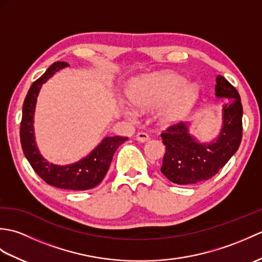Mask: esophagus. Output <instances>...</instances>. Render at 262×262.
Segmentation results:
<instances>
[{
	"label": "esophagus",
	"instance_id": "1",
	"mask_svg": "<svg viewBox=\"0 0 262 262\" xmlns=\"http://www.w3.org/2000/svg\"><path fill=\"white\" fill-rule=\"evenodd\" d=\"M136 140L140 142V143H145V142H147L148 140H149V137H148V135L146 134V133H143V132H140L138 133V134L136 135Z\"/></svg>",
	"mask_w": 262,
	"mask_h": 262
}]
</instances>
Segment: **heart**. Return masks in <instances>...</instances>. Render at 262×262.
I'll return each mask as SVG.
<instances>
[{
  "instance_id": "heart-1",
  "label": "heart",
  "mask_w": 262,
  "mask_h": 262,
  "mask_svg": "<svg viewBox=\"0 0 262 262\" xmlns=\"http://www.w3.org/2000/svg\"><path fill=\"white\" fill-rule=\"evenodd\" d=\"M199 96L198 88L186 84L182 76L165 73L143 76L129 89L128 97L136 107L155 108L166 102L159 111V118L164 124L182 120L190 113ZM127 115L135 117V111L128 109Z\"/></svg>"
}]
</instances>
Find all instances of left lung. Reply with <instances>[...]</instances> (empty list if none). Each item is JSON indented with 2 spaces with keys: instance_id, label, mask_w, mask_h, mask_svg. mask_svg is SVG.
<instances>
[{
  "instance_id": "8db88e82",
  "label": "left lung",
  "mask_w": 262,
  "mask_h": 262,
  "mask_svg": "<svg viewBox=\"0 0 262 262\" xmlns=\"http://www.w3.org/2000/svg\"><path fill=\"white\" fill-rule=\"evenodd\" d=\"M215 94L227 99L219 137L208 144L189 134L186 122L171 125L161 134L165 145L161 172L177 185L191 186L210 179L229 162L242 141V103L236 89L222 75L216 77Z\"/></svg>"
}]
</instances>
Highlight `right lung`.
<instances>
[{
	"label": "right lung",
	"instance_id": "add662e5",
	"mask_svg": "<svg viewBox=\"0 0 262 262\" xmlns=\"http://www.w3.org/2000/svg\"><path fill=\"white\" fill-rule=\"evenodd\" d=\"M68 66L65 62H56L48 68L37 81L32 83L22 107V119L20 125V141L28 162L36 173L47 185L68 190H88L102 181L107 174L114 154L128 137H104L102 142L79 162L70 165H55L49 163L39 153L35 135H33V114L38 93L43 83L47 82L56 72Z\"/></svg>",
	"mask_w": 262,
	"mask_h": 262
}]
</instances>
